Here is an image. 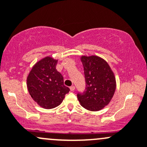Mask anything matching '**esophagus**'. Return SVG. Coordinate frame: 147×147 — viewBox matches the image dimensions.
<instances>
[{
  "label": "esophagus",
  "instance_id": "1",
  "mask_svg": "<svg viewBox=\"0 0 147 147\" xmlns=\"http://www.w3.org/2000/svg\"><path fill=\"white\" fill-rule=\"evenodd\" d=\"M69 89H70V90H71V91H72V92H73L74 90H75V86H71V87H69Z\"/></svg>",
  "mask_w": 147,
  "mask_h": 147
}]
</instances>
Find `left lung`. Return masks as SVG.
I'll list each match as a JSON object with an SVG mask.
<instances>
[{
  "label": "left lung",
  "instance_id": "8db88e82",
  "mask_svg": "<svg viewBox=\"0 0 147 147\" xmlns=\"http://www.w3.org/2000/svg\"><path fill=\"white\" fill-rule=\"evenodd\" d=\"M84 67L85 89L78 92V98L84 108L98 111L111 101L116 89V80L110 67L97 56L81 57Z\"/></svg>",
  "mask_w": 147,
  "mask_h": 147
}]
</instances>
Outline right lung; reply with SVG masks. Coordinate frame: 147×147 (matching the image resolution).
I'll list each match as a JSON object with an SVG mask.
<instances>
[{
	"instance_id": "obj_1",
	"label": "right lung",
	"mask_w": 147,
	"mask_h": 147,
	"mask_svg": "<svg viewBox=\"0 0 147 147\" xmlns=\"http://www.w3.org/2000/svg\"><path fill=\"white\" fill-rule=\"evenodd\" d=\"M57 60L47 57L33 66L27 78L30 94L45 109L58 106L69 91L64 84L63 77L56 69Z\"/></svg>"
}]
</instances>
